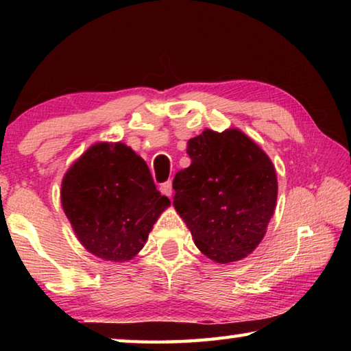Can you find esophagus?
<instances>
[{"label": "esophagus", "mask_w": 351, "mask_h": 351, "mask_svg": "<svg viewBox=\"0 0 351 351\" xmlns=\"http://www.w3.org/2000/svg\"><path fill=\"white\" fill-rule=\"evenodd\" d=\"M161 192H162V195H165V197H171V195H173V187H171V181H167V182H164L162 186H161Z\"/></svg>", "instance_id": "esophagus-1"}]
</instances>
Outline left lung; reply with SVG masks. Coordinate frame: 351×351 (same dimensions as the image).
<instances>
[{
	"label": "left lung",
	"instance_id": "obj_1",
	"mask_svg": "<svg viewBox=\"0 0 351 351\" xmlns=\"http://www.w3.org/2000/svg\"><path fill=\"white\" fill-rule=\"evenodd\" d=\"M192 164L175 175L173 206L195 245L219 265L246 258L277 204L276 167L239 128H206L187 142Z\"/></svg>",
	"mask_w": 351,
	"mask_h": 351
}]
</instances>
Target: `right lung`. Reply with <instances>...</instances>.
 Masks as SVG:
<instances>
[{
  "label": "right lung",
  "mask_w": 351,
  "mask_h": 351,
  "mask_svg": "<svg viewBox=\"0 0 351 351\" xmlns=\"http://www.w3.org/2000/svg\"><path fill=\"white\" fill-rule=\"evenodd\" d=\"M60 199L80 245L114 263L136 257L170 206L144 159L123 142L88 148L64 173Z\"/></svg>",
  "instance_id": "add662e5"
}]
</instances>
